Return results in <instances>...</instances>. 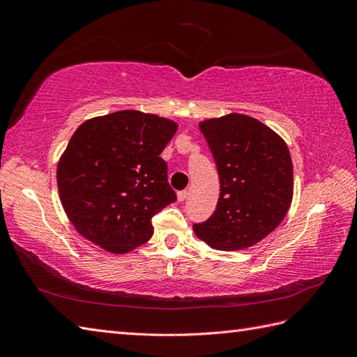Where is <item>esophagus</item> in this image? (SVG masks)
Masks as SVG:
<instances>
[{
	"label": "esophagus",
	"mask_w": 357,
	"mask_h": 357,
	"mask_svg": "<svg viewBox=\"0 0 357 357\" xmlns=\"http://www.w3.org/2000/svg\"><path fill=\"white\" fill-rule=\"evenodd\" d=\"M188 195H189V192H188V190H180V192L177 193V199H178V202H183V201H185V199L188 198Z\"/></svg>",
	"instance_id": "34e87169"
}]
</instances>
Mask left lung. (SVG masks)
<instances>
[{"mask_svg":"<svg viewBox=\"0 0 357 357\" xmlns=\"http://www.w3.org/2000/svg\"><path fill=\"white\" fill-rule=\"evenodd\" d=\"M220 178L210 219L193 225L199 240L243 250L282 223L294 198V165L284 139L256 119L231 113L199 123Z\"/></svg>","mask_w":357,"mask_h":357,"instance_id":"left-lung-1","label":"left lung"}]
</instances>
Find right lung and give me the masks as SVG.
Here are the masks:
<instances>
[{
	"instance_id": "obj_1",
	"label": "right lung",
	"mask_w": 357,
	"mask_h": 357,
	"mask_svg": "<svg viewBox=\"0 0 357 357\" xmlns=\"http://www.w3.org/2000/svg\"><path fill=\"white\" fill-rule=\"evenodd\" d=\"M177 123L122 110L82 123L62 153V207L82 236L110 253H128L152 238V218L177 199L162 150Z\"/></svg>"
}]
</instances>
